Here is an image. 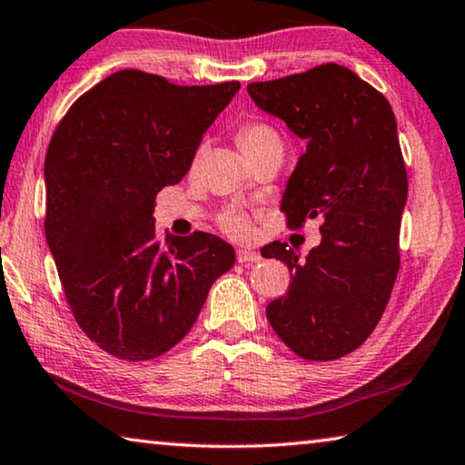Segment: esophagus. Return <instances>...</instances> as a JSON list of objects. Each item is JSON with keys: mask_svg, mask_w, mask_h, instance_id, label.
<instances>
[{"mask_svg": "<svg viewBox=\"0 0 465 465\" xmlns=\"http://www.w3.org/2000/svg\"><path fill=\"white\" fill-rule=\"evenodd\" d=\"M259 261H261V254L254 252V250H238V262L252 264V262H259Z\"/></svg>", "mask_w": 465, "mask_h": 465, "instance_id": "1", "label": "esophagus"}]
</instances>
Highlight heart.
Here are the masks:
<instances>
[{
	"label": "heart",
	"instance_id": "1",
	"mask_svg": "<svg viewBox=\"0 0 465 465\" xmlns=\"http://www.w3.org/2000/svg\"><path fill=\"white\" fill-rule=\"evenodd\" d=\"M238 143L250 159L259 157V154L267 151H283V143L279 132L264 122H246L238 132ZM203 153L204 146L198 149L196 159H201ZM221 225H223V230L227 233L235 235V238H246L250 233V219L246 213H242L238 209L227 211L225 215L221 217Z\"/></svg>",
	"mask_w": 465,
	"mask_h": 465
}]
</instances>
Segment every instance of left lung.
Wrapping results in <instances>:
<instances>
[{"label":"left lung","instance_id":"left-lung-1","mask_svg":"<svg viewBox=\"0 0 465 465\" xmlns=\"http://www.w3.org/2000/svg\"><path fill=\"white\" fill-rule=\"evenodd\" d=\"M248 94L306 140L282 198L287 225L322 219L321 244L304 261L285 242L261 250L292 272L267 319L300 358L337 360L379 325L400 271L408 173L393 109L339 64L252 83Z\"/></svg>","mask_w":465,"mask_h":465}]
</instances>
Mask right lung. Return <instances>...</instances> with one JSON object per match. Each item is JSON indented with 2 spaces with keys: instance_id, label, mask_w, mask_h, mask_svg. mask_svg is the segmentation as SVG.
<instances>
[{
  "instance_id": "1",
  "label": "right lung",
  "mask_w": 465,
  "mask_h": 465,
  "mask_svg": "<svg viewBox=\"0 0 465 465\" xmlns=\"http://www.w3.org/2000/svg\"><path fill=\"white\" fill-rule=\"evenodd\" d=\"M240 83L172 84L120 70L74 101L45 157V238L86 337L130 362L182 341L235 250L217 235H154V196L188 173Z\"/></svg>"
}]
</instances>
